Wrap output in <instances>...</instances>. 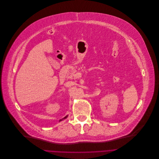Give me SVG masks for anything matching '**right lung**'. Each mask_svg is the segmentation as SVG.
<instances>
[{
  "label": "right lung",
  "mask_w": 159,
  "mask_h": 159,
  "mask_svg": "<svg viewBox=\"0 0 159 159\" xmlns=\"http://www.w3.org/2000/svg\"><path fill=\"white\" fill-rule=\"evenodd\" d=\"M68 115H66V116H65V117H64V118H62V119H61V120H59V121H62V120H65V119H66V118H67V117H68Z\"/></svg>",
  "instance_id": "obj_1"
}]
</instances>
